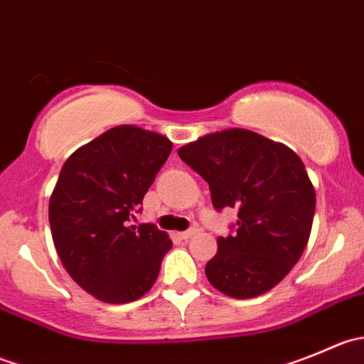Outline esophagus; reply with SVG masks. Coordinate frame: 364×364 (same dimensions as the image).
I'll return each mask as SVG.
<instances>
[{"label": "esophagus", "instance_id": "34e87169", "mask_svg": "<svg viewBox=\"0 0 364 364\" xmlns=\"http://www.w3.org/2000/svg\"><path fill=\"white\" fill-rule=\"evenodd\" d=\"M193 234H197V229H188V230H185V232H179L178 236L181 237V240H190Z\"/></svg>", "mask_w": 364, "mask_h": 364}]
</instances>
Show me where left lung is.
<instances>
[{
    "label": "left lung",
    "mask_w": 364,
    "mask_h": 364,
    "mask_svg": "<svg viewBox=\"0 0 364 364\" xmlns=\"http://www.w3.org/2000/svg\"><path fill=\"white\" fill-rule=\"evenodd\" d=\"M203 176L215 209L236 208L234 236L218 237L205 264L216 291L248 299L280 284L303 255L315 213V188L299 156L245 128L208 134L178 149Z\"/></svg>",
    "instance_id": "1"
}]
</instances>
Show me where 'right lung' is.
Instances as JSON below:
<instances>
[{"label": "right lung", "mask_w": 364, "mask_h": 364, "mask_svg": "<svg viewBox=\"0 0 364 364\" xmlns=\"http://www.w3.org/2000/svg\"><path fill=\"white\" fill-rule=\"evenodd\" d=\"M172 142L119 124L68 156L49 200L54 247L77 285L104 303L139 299L153 287L172 241L153 223L128 225Z\"/></svg>", "instance_id": "1"}]
</instances>
